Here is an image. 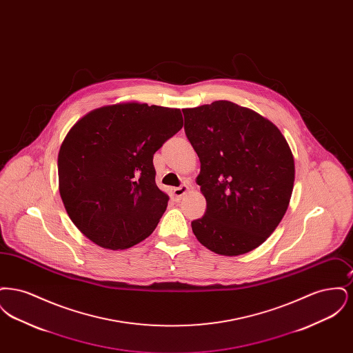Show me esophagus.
Here are the masks:
<instances>
[{"label": "esophagus", "instance_id": "obj_1", "mask_svg": "<svg viewBox=\"0 0 353 353\" xmlns=\"http://www.w3.org/2000/svg\"><path fill=\"white\" fill-rule=\"evenodd\" d=\"M189 192V186L188 185H181L179 188H170V193L176 200H180L183 196Z\"/></svg>", "mask_w": 353, "mask_h": 353}]
</instances>
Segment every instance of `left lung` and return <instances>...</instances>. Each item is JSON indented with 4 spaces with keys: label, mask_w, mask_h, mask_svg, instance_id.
Masks as SVG:
<instances>
[{
    "label": "left lung",
    "mask_w": 353,
    "mask_h": 353,
    "mask_svg": "<svg viewBox=\"0 0 353 353\" xmlns=\"http://www.w3.org/2000/svg\"><path fill=\"white\" fill-rule=\"evenodd\" d=\"M185 134L199 154L197 184L206 200L192 230L205 248L226 256L252 252L283 219L294 156L275 124L228 101L184 108Z\"/></svg>",
    "instance_id": "left-lung-1"
}]
</instances>
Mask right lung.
I'll use <instances>...</instances> for the list:
<instances>
[{
    "label": "right lung",
    "instance_id": "1",
    "mask_svg": "<svg viewBox=\"0 0 353 353\" xmlns=\"http://www.w3.org/2000/svg\"><path fill=\"white\" fill-rule=\"evenodd\" d=\"M181 128L179 108L137 101L92 110L72 125L58 154L59 193L90 241L123 250L152 234L169 200L153 154Z\"/></svg>",
    "mask_w": 353,
    "mask_h": 353
}]
</instances>
